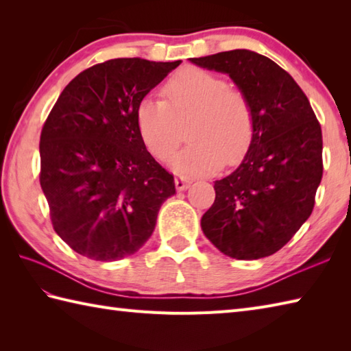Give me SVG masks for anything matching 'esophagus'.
Segmentation results:
<instances>
[{
    "label": "esophagus",
    "mask_w": 351,
    "mask_h": 351,
    "mask_svg": "<svg viewBox=\"0 0 351 351\" xmlns=\"http://www.w3.org/2000/svg\"><path fill=\"white\" fill-rule=\"evenodd\" d=\"M175 185H176L178 191H184L191 185V180H187V178H184V176H176L175 178Z\"/></svg>",
    "instance_id": "obj_1"
}]
</instances>
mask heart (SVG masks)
Returning <instances> with one entry per match:
<instances>
[{
  "label": "heart",
  "mask_w": 351,
  "mask_h": 351,
  "mask_svg": "<svg viewBox=\"0 0 351 351\" xmlns=\"http://www.w3.org/2000/svg\"><path fill=\"white\" fill-rule=\"evenodd\" d=\"M161 98L141 99L136 110L138 136L149 154L167 161L181 141L182 123L190 122L193 141L171 158L182 176L215 173L223 162L240 161L252 143L255 114L244 92L226 78L200 68H185L164 86Z\"/></svg>",
  "instance_id": "1"
}]
</instances>
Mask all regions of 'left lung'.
Returning <instances> with one entry per match:
<instances>
[{
  "label": "left lung",
  "mask_w": 351,
  "mask_h": 351,
  "mask_svg": "<svg viewBox=\"0 0 351 351\" xmlns=\"http://www.w3.org/2000/svg\"><path fill=\"white\" fill-rule=\"evenodd\" d=\"M228 73L252 102L255 130L240 166L214 182L200 226L225 255L259 259L282 249L314 210L323 176V136L314 110L287 71L255 51L190 58Z\"/></svg>",
  "instance_id": "8db88e82"
}]
</instances>
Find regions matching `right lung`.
<instances>
[{
	"label": "right lung",
	"mask_w": 351,
	"mask_h": 351,
	"mask_svg": "<svg viewBox=\"0 0 351 351\" xmlns=\"http://www.w3.org/2000/svg\"><path fill=\"white\" fill-rule=\"evenodd\" d=\"M180 64L113 58L78 73L52 107L40 134V187L57 235L80 255L136 253L176 193L138 136L136 110Z\"/></svg>",
	"instance_id": "right-lung-1"
}]
</instances>
